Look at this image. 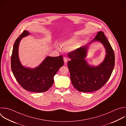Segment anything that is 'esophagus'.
<instances>
[{"label":"esophagus","instance_id":"obj_1","mask_svg":"<svg viewBox=\"0 0 126 126\" xmlns=\"http://www.w3.org/2000/svg\"><path fill=\"white\" fill-rule=\"evenodd\" d=\"M63 61H64V63L65 64L67 62V58L66 57H63Z\"/></svg>","mask_w":126,"mask_h":126}]
</instances>
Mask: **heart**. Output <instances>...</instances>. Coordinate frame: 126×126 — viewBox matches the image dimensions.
<instances>
[{"label":"heart","instance_id":"heart-1","mask_svg":"<svg viewBox=\"0 0 126 126\" xmlns=\"http://www.w3.org/2000/svg\"><path fill=\"white\" fill-rule=\"evenodd\" d=\"M78 37L76 36H73L68 39H67L62 42V44L63 46H71L74 45L78 40ZM58 48V47H57Z\"/></svg>","mask_w":126,"mask_h":126}]
</instances>
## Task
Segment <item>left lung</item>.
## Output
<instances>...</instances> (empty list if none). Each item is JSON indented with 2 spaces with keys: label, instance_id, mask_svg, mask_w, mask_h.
Listing matches in <instances>:
<instances>
[{
  "label": "left lung",
  "instance_id": "1",
  "mask_svg": "<svg viewBox=\"0 0 126 126\" xmlns=\"http://www.w3.org/2000/svg\"><path fill=\"white\" fill-rule=\"evenodd\" d=\"M95 41L102 43L106 53L104 61L97 66H90L85 59L89 44L68 54L71 60L67 63L71 81L79 92H92L100 89L109 79L114 67V51L104 33L98 32L90 43Z\"/></svg>",
  "mask_w": 126,
  "mask_h": 126
}]
</instances>
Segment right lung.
<instances>
[{
  "instance_id": "add662e5",
  "label": "right lung",
  "mask_w": 126,
  "mask_h": 126,
  "mask_svg": "<svg viewBox=\"0 0 126 126\" xmlns=\"http://www.w3.org/2000/svg\"><path fill=\"white\" fill-rule=\"evenodd\" d=\"M29 32L24 31L15 42L11 59V69L19 84L25 90L42 93L48 91L54 83V76L64 64L63 56L47 57L37 67L31 69L23 66L18 56V47L22 38Z\"/></svg>"
}]
</instances>
